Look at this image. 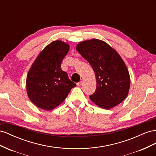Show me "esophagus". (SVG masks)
I'll return each mask as SVG.
<instances>
[{
	"mask_svg": "<svg viewBox=\"0 0 156 156\" xmlns=\"http://www.w3.org/2000/svg\"><path fill=\"white\" fill-rule=\"evenodd\" d=\"M82 84V82H80L76 83V85H77V86H80Z\"/></svg>",
	"mask_w": 156,
	"mask_h": 156,
	"instance_id": "1",
	"label": "esophagus"
}]
</instances>
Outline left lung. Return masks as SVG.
I'll list each match as a JSON object with an SVG mask.
<instances>
[{
    "label": "left lung",
    "mask_w": 156,
    "mask_h": 156,
    "mask_svg": "<svg viewBox=\"0 0 156 156\" xmlns=\"http://www.w3.org/2000/svg\"><path fill=\"white\" fill-rule=\"evenodd\" d=\"M77 51L90 63L97 80L90 99L99 107L110 109L126 99L130 87V76L122 57L108 44L98 39L81 42Z\"/></svg>",
    "instance_id": "obj_1"
}]
</instances>
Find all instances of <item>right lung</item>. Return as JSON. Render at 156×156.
I'll return each instance as SVG.
<instances>
[{
    "label": "right lung",
    "mask_w": 156,
    "mask_h": 156,
    "mask_svg": "<svg viewBox=\"0 0 156 156\" xmlns=\"http://www.w3.org/2000/svg\"><path fill=\"white\" fill-rule=\"evenodd\" d=\"M69 45L61 41L52 42L40 53L27 76L29 99L37 107L51 110L61 105L71 89L76 86L62 70L61 65Z\"/></svg>",
    "instance_id": "obj_1"
}]
</instances>
